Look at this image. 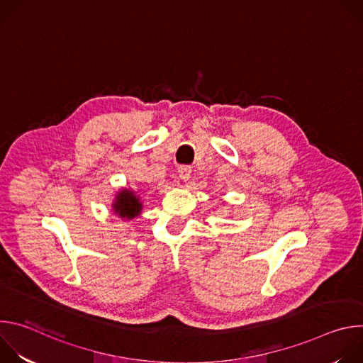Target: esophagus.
<instances>
[{
	"label": "esophagus",
	"mask_w": 363,
	"mask_h": 363,
	"mask_svg": "<svg viewBox=\"0 0 363 363\" xmlns=\"http://www.w3.org/2000/svg\"><path fill=\"white\" fill-rule=\"evenodd\" d=\"M178 177L184 182H186L191 178V168L189 167H179L178 168Z\"/></svg>",
	"instance_id": "1"
}]
</instances>
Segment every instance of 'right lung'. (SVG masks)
I'll list each match as a JSON object with an SVG mask.
<instances>
[{"mask_svg": "<svg viewBox=\"0 0 363 363\" xmlns=\"http://www.w3.org/2000/svg\"><path fill=\"white\" fill-rule=\"evenodd\" d=\"M143 203L138 191L122 188L116 192L115 199L112 202V211L119 218L125 221H130L142 214Z\"/></svg>", "mask_w": 363, "mask_h": 363, "instance_id": "right-lung-1", "label": "right lung"}]
</instances>
